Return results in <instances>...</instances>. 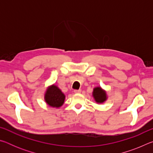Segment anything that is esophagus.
I'll list each match as a JSON object with an SVG mask.
<instances>
[{
    "label": "esophagus",
    "mask_w": 153,
    "mask_h": 153,
    "mask_svg": "<svg viewBox=\"0 0 153 153\" xmlns=\"http://www.w3.org/2000/svg\"><path fill=\"white\" fill-rule=\"evenodd\" d=\"M82 90L79 89V90H74V92L76 93V94H79V93H81Z\"/></svg>",
    "instance_id": "1"
}]
</instances>
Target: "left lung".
Here are the masks:
<instances>
[{
  "label": "left lung",
  "instance_id": "8db88e82",
  "mask_svg": "<svg viewBox=\"0 0 153 153\" xmlns=\"http://www.w3.org/2000/svg\"><path fill=\"white\" fill-rule=\"evenodd\" d=\"M93 97H94L96 102L98 103L103 102L107 99V95H106L105 92L100 88V87L95 88L94 89Z\"/></svg>",
  "mask_w": 153,
  "mask_h": 153
}]
</instances>
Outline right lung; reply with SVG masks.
I'll return each mask as SVG.
<instances>
[{
  "mask_svg": "<svg viewBox=\"0 0 153 153\" xmlns=\"http://www.w3.org/2000/svg\"><path fill=\"white\" fill-rule=\"evenodd\" d=\"M45 100L48 105L53 107H59L63 104L65 95L58 87L55 85L46 90L45 94Z\"/></svg>",
  "mask_w": 153,
  "mask_h": 153,
  "instance_id": "right-lung-1",
  "label": "right lung"
}]
</instances>
